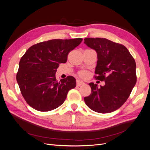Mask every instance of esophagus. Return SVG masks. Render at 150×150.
<instances>
[{"label":"esophagus","instance_id":"esophagus-1","mask_svg":"<svg viewBox=\"0 0 150 150\" xmlns=\"http://www.w3.org/2000/svg\"><path fill=\"white\" fill-rule=\"evenodd\" d=\"M76 84H77V86H81V85H83L84 84V83L83 82V81H80V80H77L76 81Z\"/></svg>","mask_w":150,"mask_h":150}]
</instances>
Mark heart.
Wrapping results in <instances>:
<instances>
[{
    "label": "heart",
    "mask_w": 150,
    "mask_h": 150,
    "mask_svg": "<svg viewBox=\"0 0 150 150\" xmlns=\"http://www.w3.org/2000/svg\"><path fill=\"white\" fill-rule=\"evenodd\" d=\"M79 76L81 78H86L88 76V72L86 71H81L79 72Z\"/></svg>",
    "instance_id": "obj_1"
}]
</instances>
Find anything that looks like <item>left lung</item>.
<instances>
[{"label": "left lung", "mask_w": 150, "mask_h": 150, "mask_svg": "<svg viewBox=\"0 0 150 150\" xmlns=\"http://www.w3.org/2000/svg\"><path fill=\"white\" fill-rule=\"evenodd\" d=\"M84 43L97 52L95 78L104 86L91 83V93L84 98L91 110L108 113L120 108L129 98L137 83L136 62L125 46L105 38H85Z\"/></svg>", "instance_id": "8db88e82"}]
</instances>
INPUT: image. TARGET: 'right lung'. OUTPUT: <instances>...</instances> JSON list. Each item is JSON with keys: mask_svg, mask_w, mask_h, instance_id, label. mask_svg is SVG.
Returning a JSON list of instances; mask_svg holds the SVG:
<instances>
[{"mask_svg": "<svg viewBox=\"0 0 150 150\" xmlns=\"http://www.w3.org/2000/svg\"><path fill=\"white\" fill-rule=\"evenodd\" d=\"M82 38L52 39L30 47L21 59L16 79L22 96L30 106L39 111L54 110L64 102L69 91L76 86L69 76L58 81L56 72L66 63L68 54Z\"/></svg>", "mask_w": 150, "mask_h": 150, "instance_id": "obj_1", "label": "right lung"}]
</instances>
